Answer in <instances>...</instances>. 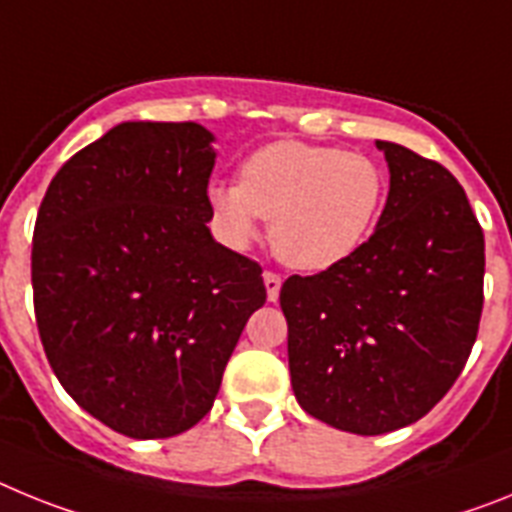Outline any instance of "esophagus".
Listing matches in <instances>:
<instances>
[{
    "instance_id": "obj_1",
    "label": "esophagus",
    "mask_w": 512,
    "mask_h": 512,
    "mask_svg": "<svg viewBox=\"0 0 512 512\" xmlns=\"http://www.w3.org/2000/svg\"><path fill=\"white\" fill-rule=\"evenodd\" d=\"M262 281H265V291H268V301H278V296H281V275L270 273V270H265L262 273Z\"/></svg>"
}]
</instances>
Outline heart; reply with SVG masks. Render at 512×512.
<instances>
[{"label":"heart","instance_id":"b5f03b06","mask_svg":"<svg viewBox=\"0 0 512 512\" xmlns=\"http://www.w3.org/2000/svg\"><path fill=\"white\" fill-rule=\"evenodd\" d=\"M384 198V172L371 157L301 141L262 146L239 167V185L208 188L213 224L229 247H250L265 219L275 255L309 273L337 268L361 250Z\"/></svg>","mask_w":512,"mask_h":512}]
</instances>
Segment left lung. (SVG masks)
<instances>
[{"instance_id":"obj_1","label":"left lung","mask_w":512,"mask_h":512,"mask_svg":"<svg viewBox=\"0 0 512 512\" xmlns=\"http://www.w3.org/2000/svg\"><path fill=\"white\" fill-rule=\"evenodd\" d=\"M376 146L389 195L371 239L281 288L301 410L355 435L407 428L446 397L484 304V234L459 180L404 146Z\"/></svg>"}]
</instances>
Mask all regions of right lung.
Instances as JSON below:
<instances>
[{
	"instance_id": "obj_1",
	"label": "right lung",
	"mask_w": 512,
	"mask_h": 512,
	"mask_svg": "<svg viewBox=\"0 0 512 512\" xmlns=\"http://www.w3.org/2000/svg\"><path fill=\"white\" fill-rule=\"evenodd\" d=\"M213 133L126 121L56 172L33 234V301L56 379L115 433L206 417L262 270L211 237Z\"/></svg>"
}]
</instances>
